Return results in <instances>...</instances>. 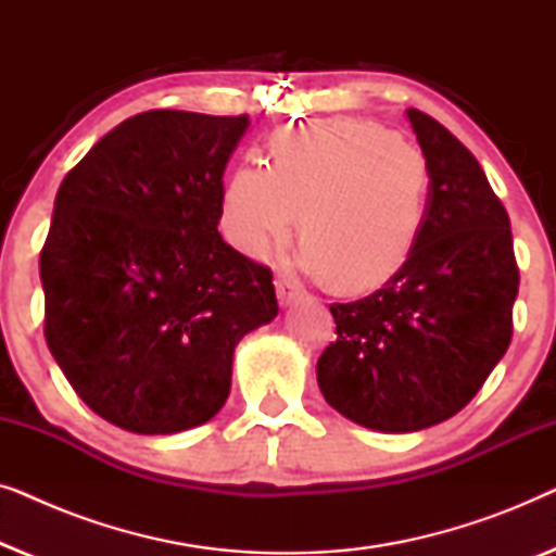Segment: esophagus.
<instances>
[{
	"label": "esophagus",
	"mask_w": 556,
	"mask_h": 556,
	"mask_svg": "<svg viewBox=\"0 0 556 556\" xmlns=\"http://www.w3.org/2000/svg\"><path fill=\"white\" fill-rule=\"evenodd\" d=\"M276 293H278L280 306H291L293 301H299L301 295H303L301 286H299V283H293L291 278H283V276H278V278H276Z\"/></svg>",
	"instance_id": "34e87169"
}]
</instances>
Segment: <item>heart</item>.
<instances>
[{
	"label": "heart",
	"instance_id": "heart-1",
	"mask_svg": "<svg viewBox=\"0 0 556 556\" xmlns=\"http://www.w3.org/2000/svg\"><path fill=\"white\" fill-rule=\"evenodd\" d=\"M428 197L420 149L369 121H324L278 131L268 166L248 162L232 172L223 232L245 255L263 257L299 223L301 263L341 291H367L405 265Z\"/></svg>",
	"mask_w": 556,
	"mask_h": 556
}]
</instances>
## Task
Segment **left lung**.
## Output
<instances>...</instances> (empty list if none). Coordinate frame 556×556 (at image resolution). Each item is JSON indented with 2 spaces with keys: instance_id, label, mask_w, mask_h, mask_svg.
<instances>
[{
  "instance_id": "obj_1",
  "label": "left lung",
  "mask_w": 556,
  "mask_h": 556,
  "mask_svg": "<svg viewBox=\"0 0 556 556\" xmlns=\"http://www.w3.org/2000/svg\"><path fill=\"white\" fill-rule=\"evenodd\" d=\"M430 166L428 217L405 265L367 299L331 303L337 341L318 356L326 402L382 432L460 413L506 354L519 265L508 212L476 156L409 109Z\"/></svg>"
}]
</instances>
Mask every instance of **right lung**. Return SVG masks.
Segmentation results:
<instances>
[{"label": "right lung", "mask_w": 556, "mask_h": 556, "mask_svg": "<svg viewBox=\"0 0 556 556\" xmlns=\"http://www.w3.org/2000/svg\"><path fill=\"white\" fill-rule=\"evenodd\" d=\"M248 126V113H139L58 189L40 253L45 339L78 397L118 428L207 422L230 394L238 341L278 314L268 265L217 232Z\"/></svg>", "instance_id": "1"}]
</instances>
